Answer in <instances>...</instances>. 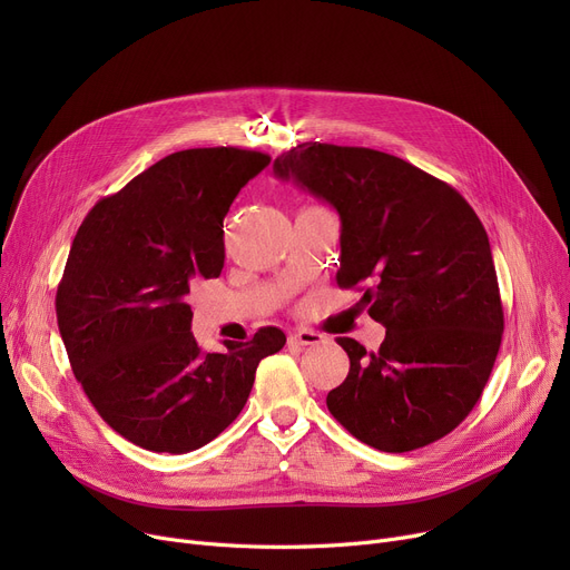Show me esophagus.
<instances>
[{"mask_svg":"<svg viewBox=\"0 0 570 570\" xmlns=\"http://www.w3.org/2000/svg\"><path fill=\"white\" fill-rule=\"evenodd\" d=\"M323 342V335H318V333H314V331H297V333H293L291 337H288V344L291 346H301V348H305V346H316V344H321Z\"/></svg>","mask_w":570,"mask_h":570,"instance_id":"1","label":"esophagus"}]
</instances>
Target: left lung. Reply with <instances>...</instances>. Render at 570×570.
<instances>
[{"label": "left lung", "mask_w": 570, "mask_h": 570, "mask_svg": "<svg viewBox=\"0 0 570 570\" xmlns=\"http://www.w3.org/2000/svg\"><path fill=\"white\" fill-rule=\"evenodd\" d=\"M279 179L342 219L340 288L365 291L385 327L379 351L337 337L351 370L327 409L363 443L406 453L451 434L481 400L503 335L488 233L443 179L370 147L303 142Z\"/></svg>", "instance_id": "left-lung-1"}]
</instances>
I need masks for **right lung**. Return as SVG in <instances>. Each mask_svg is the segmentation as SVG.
<instances>
[{
    "label": "right lung",
    "instance_id": "obj_1",
    "mask_svg": "<svg viewBox=\"0 0 570 570\" xmlns=\"http://www.w3.org/2000/svg\"><path fill=\"white\" fill-rule=\"evenodd\" d=\"M269 157L194 147L101 198L80 224L55 309L71 370L104 421L155 453H189L247 404L279 327L207 353L191 335L187 295L224 267V217Z\"/></svg>",
    "mask_w": 570,
    "mask_h": 570
}]
</instances>
